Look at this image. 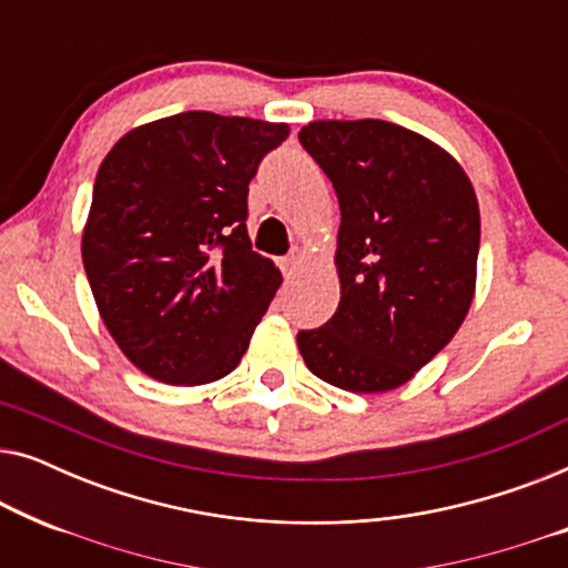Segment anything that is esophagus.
Wrapping results in <instances>:
<instances>
[{
    "instance_id": "esophagus-1",
    "label": "esophagus",
    "mask_w": 568,
    "mask_h": 568,
    "mask_svg": "<svg viewBox=\"0 0 568 568\" xmlns=\"http://www.w3.org/2000/svg\"><path fill=\"white\" fill-rule=\"evenodd\" d=\"M302 258H305V253L300 251V247H294V251L286 255V258L282 261V271H284V276H292L294 271H297V266L302 263Z\"/></svg>"
}]
</instances>
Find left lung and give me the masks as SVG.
<instances>
[{"mask_svg": "<svg viewBox=\"0 0 568 568\" xmlns=\"http://www.w3.org/2000/svg\"><path fill=\"white\" fill-rule=\"evenodd\" d=\"M300 142L341 206V302L328 323L297 333L300 354L341 390H393L468 315L480 245L476 191L442 146L390 121H313Z\"/></svg>", "mask_w": 568, "mask_h": 568, "instance_id": "1", "label": "left lung"}]
</instances>
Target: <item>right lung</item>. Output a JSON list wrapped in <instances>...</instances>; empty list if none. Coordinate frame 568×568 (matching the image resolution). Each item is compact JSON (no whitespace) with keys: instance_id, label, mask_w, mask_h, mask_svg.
I'll list each match as a JSON object with an SVG mask.
<instances>
[{"instance_id":"right-lung-1","label":"right lung","mask_w":568,"mask_h":568,"mask_svg":"<svg viewBox=\"0 0 568 568\" xmlns=\"http://www.w3.org/2000/svg\"><path fill=\"white\" fill-rule=\"evenodd\" d=\"M286 123L189 111L121 136L98 170L82 263L108 333L160 383L237 367L282 284L247 237V183Z\"/></svg>"}]
</instances>
